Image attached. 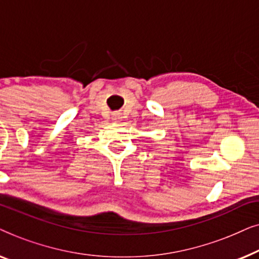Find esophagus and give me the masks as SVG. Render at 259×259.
<instances>
[{
  "instance_id": "esophagus-1",
  "label": "esophagus",
  "mask_w": 259,
  "mask_h": 259,
  "mask_svg": "<svg viewBox=\"0 0 259 259\" xmlns=\"http://www.w3.org/2000/svg\"><path fill=\"white\" fill-rule=\"evenodd\" d=\"M120 116H121L120 114H113L112 120H113V121H114V122H119L120 119H121V118H120Z\"/></svg>"
}]
</instances>
